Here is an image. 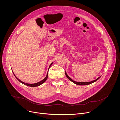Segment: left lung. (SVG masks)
<instances>
[{
  "label": "left lung",
  "mask_w": 120,
  "mask_h": 120,
  "mask_svg": "<svg viewBox=\"0 0 120 120\" xmlns=\"http://www.w3.org/2000/svg\"><path fill=\"white\" fill-rule=\"evenodd\" d=\"M65 75H66V77L68 78V79H69L70 81H71L72 82H74L75 83V84H78V85H87V84H91V83H93V82H94L96 81L97 80H98V79L101 77V76H100V77H98L97 79H96V80H94V81H91V82H75V81L73 80L72 79H71L69 76H68V75H67V74H66V72H65Z\"/></svg>",
  "instance_id": "8db88e82"
}]
</instances>
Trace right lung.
<instances>
[{
  "label": "right lung",
  "mask_w": 120,
  "mask_h": 120,
  "mask_svg": "<svg viewBox=\"0 0 120 120\" xmlns=\"http://www.w3.org/2000/svg\"><path fill=\"white\" fill-rule=\"evenodd\" d=\"M53 63H52L50 65V66H49V68H50V67L51 66V65H52V64ZM14 74V73H13ZM48 73H47V75H46V76L45 77V78H44L43 80H42L41 81H40V82H37V83H33V84H30V83H25V82H23L22 81H20L19 79H18V78H17L15 75V78L18 79L20 82H21V83H23V84H25V85H27V86H30V87H36V86H39V85H41V84H42V83H43L46 80V79H47V77H48Z\"/></svg>",
  "instance_id": "obj_1"
}]
</instances>
